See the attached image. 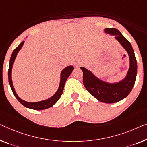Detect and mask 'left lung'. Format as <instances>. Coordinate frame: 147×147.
<instances>
[{"mask_svg":"<svg viewBox=\"0 0 147 147\" xmlns=\"http://www.w3.org/2000/svg\"><path fill=\"white\" fill-rule=\"evenodd\" d=\"M106 34L114 36L128 53L129 68L125 78L116 83H108L100 80L88 69L81 67L85 88L93 97L105 103H116L127 97L135 84L137 73V63L130 42L115 28H105Z\"/></svg>","mask_w":147,"mask_h":147,"instance_id":"left-lung-1","label":"left lung"}]
</instances>
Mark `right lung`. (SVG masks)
I'll list each match as a JSON object with an SVG mask.
<instances>
[{
    "label": "right lung",
    "instance_id": "1",
    "mask_svg": "<svg viewBox=\"0 0 147 147\" xmlns=\"http://www.w3.org/2000/svg\"><path fill=\"white\" fill-rule=\"evenodd\" d=\"M24 41H22L20 44H19L18 47L16 48V49H14L13 52H12V54L11 55V57H10L9 62V68H8V82H9L10 88H11L12 93H13L14 96L16 97V98L18 99V101L20 102L22 105H24V107L34 110H43L48 109V108L52 107V106L58 101L59 99L60 98L61 95L63 93V88H64L65 83L66 82L67 78H68L70 76V74H71L74 67L73 65H69V66L66 67L61 71L60 74V82H59V88L56 93H55L53 96L50 97V98L38 102H28L24 101V100H22L18 96V95L16 94L15 91V89H14L13 83H12V66H13L14 60H15L16 57L17 56V54H18L20 49L22 48V46L24 45Z\"/></svg>",
    "mask_w": 147,
    "mask_h": 147
}]
</instances>
